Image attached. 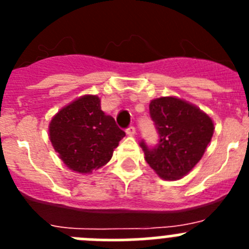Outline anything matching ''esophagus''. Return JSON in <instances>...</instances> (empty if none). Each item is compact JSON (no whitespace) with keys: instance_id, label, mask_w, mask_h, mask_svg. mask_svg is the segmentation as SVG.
<instances>
[{"instance_id":"34e87169","label":"esophagus","mask_w":249,"mask_h":249,"mask_svg":"<svg viewBox=\"0 0 249 249\" xmlns=\"http://www.w3.org/2000/svg\"><path fill=\"white\" fill-rule=\"evenodd\" d=\"M126 133L128 136H135L136 135V128L133 126H129L128 128L126 129Z\"/></svg>"}]
</instances>
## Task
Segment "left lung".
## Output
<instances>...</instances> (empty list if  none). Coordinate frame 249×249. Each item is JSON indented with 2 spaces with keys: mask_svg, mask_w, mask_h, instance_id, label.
Wrapping results in <instances>:
<instances>
[{
  "mask_svg": "<svg viewBox=\"0 0 249 249\" xmlns=\"http://www.w3.org/2000/svg\"><path fill=\"white\" fill-rule=\"evenodd\" d=\"M149 114L158 133V143L140 146L144 160L163 179H178L198 163L213 136L210 116L176 97H160L149 103Z\"/></svg>",
  "mask_w": 249,
  "mask_h": 249,
  "instance_id": "8db88e82",
  "label": "left lung"
}]
</instances>
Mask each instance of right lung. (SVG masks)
<instances>
[{"label":"right lung","mask_w":249,"mask_h":249,"mask_svg":"<svg viewBox=\"0 0 249 249\" xmlns=\"http://www.w3.org/2000/svg\"><path fill=\"white\" fill-rule=\"evenodd\" d=\"M126 136L111 116L101 109L97 96H83L52 118L50 140L68 168L89 173L105 166Z\"/></svg>","instance_id":"right-lung-1"}]
</instances>
